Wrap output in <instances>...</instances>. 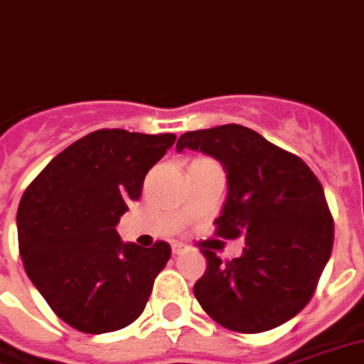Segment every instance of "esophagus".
<instances>
[{"label": "esophagus", "mask_w": 364, "mask_h": 364, "mask_svg": "<svg viewBox=\"0 0 364 364\" xmlns=\"http://www.w3.org/2000/svg\"><path fill=\"white\" fill-rule=\"evenodd\" d=\"M182 252H184V246H182V244H172V254H176V256H178V254H182Z\"/></svg>", "instance_id": "obj_1"}]
</instances>
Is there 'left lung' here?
Wrapping results in <instances>:
<instances>
[{"label": "left lung", "instance_id": "1", "mask_svg": "<svg viewBox=\"0 0 364 364\" xmlns=\"http://www.w3.org/2000/svg\"><path fill=\"white\" fill-rule=\"evenodd\" d=\"M213 156L227 172L217 237H244L240 258L203 250L208 269L193 285L201 309L240 333L296 316L314 293L333 246V219L306 163L238 124L186 132L176 151Z\"/></svg>", "mask_w": 364, "mask_h": 364}]
</instances>
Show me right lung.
Returning <instances> with one entry per match:
<instances>
[{
	"mask_svg": "<svg viewBox=\"0 0 364 364\" xmlns=\"http://www.w3.org/2000/svg\"><path fill=\"white\" fill-rule=\"evenodd\" d=\"M174 141V134L98 129L54 156L23 193L17 211L23 266L71 328L122 330L145 309L171 246L122 242L116 225Z\"/></svg>",
	"mask_w": 364,
	"mask_h": 364,
	"instance_id": "right-lung-1",
	"label": "right lung"
}]
</instances>
